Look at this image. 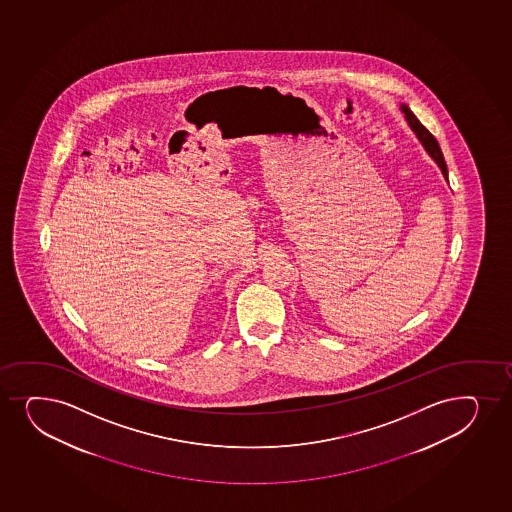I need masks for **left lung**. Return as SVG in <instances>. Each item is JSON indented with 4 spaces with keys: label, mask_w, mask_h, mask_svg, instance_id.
<instances>
[{
    "label": "left lung",
    "mask_w": 512,
    "mask_h": 512,
    "mask_svg": "<svg viewBox=\"0 0 512 512\" xmlns=\"http://www.w3.org/2000/svg\"><path fill=\"white\" fill-rule=\"evenodd\" d=\"M400 109L401 112H403V116H405L406 123H408V126L412 128L413 133L417 135L418 141H420L423 148H425V152L429 153L430 157L434 159L435 164L439 165V169L442 171V176H444V179L449 183L446 160H444V155H442L439 143H437L434 136L430 135V131L427 130L420 121H418L417 116L410 111V107L406 106V104H401Z\"/></svg>",
    "instance_id": "left-lung-1"
}]
</instances>
